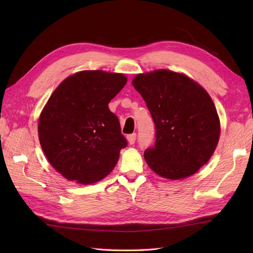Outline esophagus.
Wrapping results in <instances>:
<instances>
[{"mask_svg":"<svg viewBox=\"0 0 253 253\" xmlns=\"http://www.w3.org/2000/svg\"><path fill=\"white\" fill-rule=\"evenodd\" d=\"M135 140H136V134L135 133L127 135V141H128L129 144H134Z\"/></svg>","mask_w":253,"mask_h":253,"instance_id":"1","label":"esophagus"}]
</instances>
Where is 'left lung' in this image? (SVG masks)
<instances>
[{
  "label": "left lung",
  "mask_w": 253,
  "mask_h": 253,
  "mask_svg": "<svg viewBox=\"0 0 253 253\" xmlns=\"http://www.w3.org/2000/svg\"><path fill=\"white\" fill-rule=\"evenodd\" d=\"M132 83L155 124V144L143 154L148 166L168 179L193 175L208 163L219 139L211 97L186 75L167 70L138 74Z\"/></svg>",
  "instance_id": "left-lung-1"
}]
</instances>
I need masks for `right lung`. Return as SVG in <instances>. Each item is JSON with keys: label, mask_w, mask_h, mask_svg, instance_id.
I'll list each match as a JSON object with an SVG mask.
<instances>
[{"label": "right lung", "mask_w": 253, "mask_h": 253, "mask_svg": "<svg viewBox=\"0 0 253 253\" xmlns=\"http://www.w3.org/2000/svg\"><path fill=\"white\" fill-rule=\"evenodd\" d=\"M126 81L122 74L82 71L61 82L49 97L38 125L40 144L66 179L90 185L116 166L127 141L109 103Z\"/></svg>", "instance_id": "obj_1"}]
</instances>
